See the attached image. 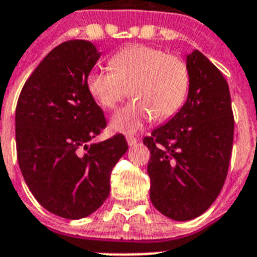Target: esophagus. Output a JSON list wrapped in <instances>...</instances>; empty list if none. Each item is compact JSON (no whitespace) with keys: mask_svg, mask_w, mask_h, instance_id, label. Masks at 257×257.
Listing matches in <instances>:
<instances>
[{"mask_svg":"<svg viewBox=\"0 0 257 257\" xmlns=\"http://www.w3.org/2000/svg\"><path fill=\"white\" fill-rule=\"evenodd\" d=\"M137 141H139V140L136 139V137H133V136H128V137H126V143H128L129 147H133V145H136V144H137Z\"/></svg>","mask_w":257,"mask_h":257,"instance_id":"34e87169","label":"esophagus"}]
</instances>
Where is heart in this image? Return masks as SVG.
I'll list each match as a JSON object with an SVG mask.
<instances>
[{"mask_svg":"<svg viewBox=\"0 0 257 257\" xmlns=\"http://www.w3.org/2000/svg\"><path fill=\"white\" fill-rule=\"evenodd\" d=\"M110 70L89 71L87 89L107 109L116 108L126 96L133 101L110 121L114 131L132 133L153 116L164 120L182 105L189 89V70L182 59L145 45L124 47L109 59Z\"/></svg>","mask_w":257,"mask_h":257,"instance_id":"b5f03b06","label":"heart"}]
</instances>
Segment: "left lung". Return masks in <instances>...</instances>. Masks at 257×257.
<instances>
[{
	"mask_svg": "<svg viewBox=\"0 0 257 257\" xmlns=\"http://www.w3.org/2000/svg\"><path fill=\"white\" fill-rule=\"evenodd\" d=\"M189 93L181 109L152 136L150 201L173 220L202 215L226 181L233 143V114L222 72L198 50L186 56Z\"/></svg>",
	"mask_w": 257,
	"mask_h": 257,
	"instance_id": "obj_1",
	"label": "left lung"
}]
</instances>
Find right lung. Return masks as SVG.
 Instances as JSON below:
<instances>
[{
  "mask_svg": "<svg viewBox=\"0 0 257 257\" xmlns=\"http://www.w3.org/2000/svg\"><path fill=\"white\" fill-rule=\"evenodd\" d=\"M99 58L88 41L56 46L17 103V157L25 182L41 206L66 219L85 218L104 203L110 172L128 150L122 135L91 143L107 125L85 83Z\"/></svg>",
  "mask_w": 257,
  "mask_h": 257,
  "instance_id": "1",
  "label": "right lung"
}]
</instances>
